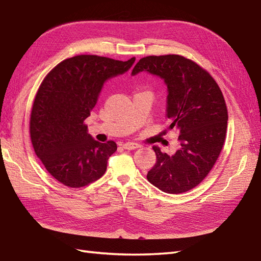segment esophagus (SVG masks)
I'll list each match as a JSON object with an SVG mask.
<instances>
[{"label": "esophagus", "mask_w": 261, "mask_h": 261, "mask_svg": "<svg viewBox=\"0 0 261 261\" xmlns=\"http://www.w3.org/2000/svg\"><path fill=\"white\" fill-rule=\"evenodd\" d=\"M122 147L125 150H136V149H138L139 147H140V144L135 143V142H126V143L122 144Z\"/></svg>", "instance_id": "obj_1"}]
</instances>
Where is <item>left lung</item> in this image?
<instances>
[{
  "label": "left lung",
  "mask_w": 261,
  "mask_h": 261,
  "mask_svg": "<svg viewBox=\"0 0 261 261\" xmlns=\"http://www.w3.org/2000/svg\"><path fill=\"white\" fill-rule=\"evenodd\" d=\"M142 71L165 81L169 129L178 131L180 142L171 155L153 145L156 162L147 179L163 192L189 191L207 177L225 142L228 111L222 92L207 71L177 54L142 58L132 75Z\"/></svg>",
  "instance_id": "obj_1"
}]
</instances>
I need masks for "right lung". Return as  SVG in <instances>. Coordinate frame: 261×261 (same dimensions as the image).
I'll return each instance as SVG.
<instances>
[{
  "instance_id": "add662e5",
  "label": "right lung",
  "mask_w": 261,
  "mask_h": 261,
  "mask_svg": "<svg viewBox=\"0 0 261 261\" xmlns=\"http://www.w3.org/2000/svg\"><path fill=\"white\" fill-rule=\"evenodd\" d=\"M135 61L83 54L60 62L42 81L33 102L30 135L35 154L59 182L81 188L105 174L117 144L95 141L84 120L105 82L123 74Z\"/></svg>"
}]
</instances>
